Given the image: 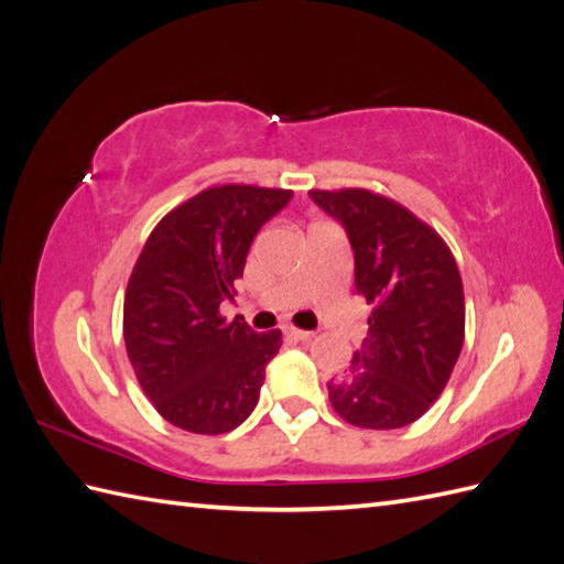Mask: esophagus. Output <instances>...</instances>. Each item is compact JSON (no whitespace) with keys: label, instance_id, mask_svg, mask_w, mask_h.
Listing matches in <instances>:
<instances>
[{"label":"esophagus","instance_id":"34e87169","mask_svg":"<svg viewBox=\"0 0 564 564\" xmlns=\"http://www.w3.org/2000/svg\"><path fill=\"white\" fill-rule=\"evenodd\" d=\"M285 334H289V337L295 339V341H310V339H313V332H305V329H297V327H285Z\"/></svg>","mask_w":564,"mask_h":564}]
</instances>
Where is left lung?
Here are the masks:
<instances>
[{"label": "left lung", "instance_id": "8db88e82", "mask_svg": "<svg viewBox=\"0 0 564 564\" xmlns=\"http://www.w3.org/2000/svg\"><path fill=\"white\" fill-rule=\"evenodd\" d=\"M344 225L356 291L373 307L351 368L329 380V402L361 429H400L446 388L465 339L458 263L441 235L398 200L368 188L310 191Z\"/></svg>", "mask_w": 564, "mask_h": 564}]
</instances>
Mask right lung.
Wrapping results in <instances>:
<instances>
[{
	"label": "right lung",
	"instance_id": "add662e5",
	"mask_svg": "<svg viewBox=\"0 0 564 564\" xmlns=\"http://www.w3.org/2000/svg\"><path fill=\"white\" fill-rule=\"evenodd\" d=\"M291 198L289 188L213 186L166 213L142 247L123 339L142 392L170 424L218 436L257 406L281 332L227 322L220 303L232 297L251 239Z\"/></svg>",
	"mask_w": 564,
	"mask_h": 564
}]
</instances>
